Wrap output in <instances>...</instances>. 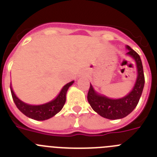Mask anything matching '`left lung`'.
<instances>
[{"instance_id":"obj_1","label":"left lung","mask_w":157,"mask_h":157,"mask_svg":"<svg viewBox=\"0 0 157 157\" xmlns=\"http://www.w3.org/2000/svg\"><path fill=\"white\" fill-rule=\"evenodd\" d=\"M127 48L129 50L127 54L134 58L138 68V78L132 91L121 99H110L97 94L90 85L87 94L91 108L100 116L109 120H118L128 116L138 105L145 85L143 66L140 56L129 45Z\"/></svg>"}]
</instances>
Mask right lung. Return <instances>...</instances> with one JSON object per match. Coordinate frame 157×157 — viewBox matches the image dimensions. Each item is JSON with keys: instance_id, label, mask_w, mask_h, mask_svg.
Instances as JSON below:
<instances>
[{"instance_id": "right-lung-1", "label": "right lung", "mask_w": 157, "mask_h": 157, "mask_svg": "<svg viewBox=\"0 0 157 157\" xmlns=\"http://www.w3.org/2000/svg\"><path fill=\"white\" fill-rule=\"evenodd\" d=\"M74 81L67 83L63 89L61 90L59 95L56 99L48 102V103L44 104L41 105H30L21 101L14 94L12 88L10 86L11 93H12V99L16 104V107L18 108L22 113L27 116V117L31 118L35 120H45L49 118L52 117L56 114H57L59 111L63 109V105L66 101V94L67 91L69 87L73 84Z\"/></svg>"}]
</instances>
